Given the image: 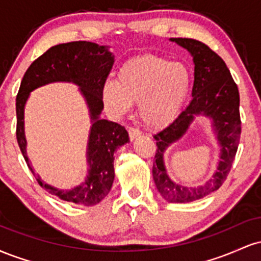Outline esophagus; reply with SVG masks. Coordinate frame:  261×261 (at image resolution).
I'll use <instances>...</instances> for the list:
<instances>
[{
  "instance_id": "34e87169",
  "label": "esophagus",
  "mask_w": 261,
  "mask_h": 261,
  "mask_svg": "<svg viewBox=\"0 0 261 261\" xmlns=\"http://www.w3.org/2000/svg\"><path fill=\"white\" fill-rule=\"evenodd\" d=\"M127 131H128V137H130L131 141H134L137 136H140V134H141V131L139 130V128H135V127H128Z\"/></svg>"
}]
</instances>
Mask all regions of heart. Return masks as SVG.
Here are the masks:
<instances>
[{
	"label": "heart",
	"instance_id": "1",
	"mask_svg": "<svg viewBox=\"0 0 261 261\" xmlns=\"http://www.w3.org/2000/svg\"><path fill=\"white\" fill-rule=\"evenodd\" d=\"M193 85L189 67L155 55L128 59L120 66L116 82L108 80L101 98L115 115L127 113L137 103L139 115L152 127H166L178 118Z\"/></svg>",
	"mask_w": 261,
	"mask_h": 261
}]
</instances>
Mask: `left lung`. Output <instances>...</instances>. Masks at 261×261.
<instances>
[{"mask_svg": "<svg viewBox=\"0 0 261 261\" xmlns=\"http://www.w3.org/2000/svg\"><path fill=\"white\" fill-rule=\"evenodd\" d=\"M187 49L194 61L193 99L169 126L154 135L157 141L155 162H153V180L162 196L169 202H190L218 190L226 180L234 161L241 139L239 92L226 64L206 44L195 39L170 38ZM197 115L207 116L221 146L220 162L213 178L196 188L176 185L166 174L164 151L173 142L184 136Z\"/></svg>", "mask_w": 261, "mask_h": 261, "instance_id": "8db88e82", "label": "left lung"}]
</instances>
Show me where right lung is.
Masks as SVG:
<instances>
[{"mask_svg":"<svg viewBox=\"0 0 261 261\" xmlns=\"http://www.w3.org/2000/svg\"><path fill=\"white\" fill-rule=\"evenodd\" d=\"M114 64V55L107 46L91 41H71L50 47L29 66L20 82L16 99L17 141L20 152L41 188L65 201L83 206L97 205L109 194L114 176V152L128 142V134L116 122L100 119L104 108L101 87ZM53 82H71L80 87L91 115L92 126L87 148L89 175L82 185L70 191H60L35 175L26 157L24 107L29 93Z\"/></svg>","mask_w":261,"mask_h":261,"instance_id":"add662e5","label":"right lung"}]
</instances>
